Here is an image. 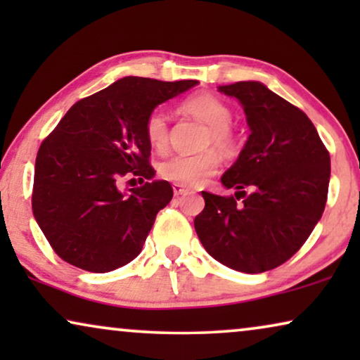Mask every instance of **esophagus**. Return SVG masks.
Listing matches in <instances>:
<instances>
[{
  "label": "esophagus",
  "instance_id": "34e87169",
  "mask_svg": "<svg viewBox=\"0 0 360 360\" xmlns=\"http://www.w3.org/2000/svg\"><path fill=\"white\" fill-rule=\"evenodd\" d=\"M172 188H174V193H175V196H180V195H186L188 193V188H186V186H184V185H180V184H174L172 185Z\"/></svg>",
  "mask_w": 360,
  "mask_h": 360
}]
</instances>
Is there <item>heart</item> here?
<instances>
[{"mask_svg": "<svg viewBox=\"0 0 360 360\" xmlns=\"http://www.w3.org/2000/svg\"><path fill=\"white\" fill-rule=\"evenodd\" d=\"M181 110L210 126L206 144H214L223 150L233 146L234 137L229 129L233 112L219 98L208 93L190 96L188 100L181 103ZM146 137L155 150H164L169 144V124H167L165 112L162 110H154L147 116ZM218 154L214 150H205L200 154L172 155L162 162L159 172L165 180L185 186H200L218 170Z\"/></svg>", "mask_w": 360, "mask_h": 360, "instance_id": "heart-1", "label": "heart"}]
</instances>
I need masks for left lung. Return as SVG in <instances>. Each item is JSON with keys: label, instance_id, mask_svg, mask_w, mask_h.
Returning <instances> with one entry per match:
<instances>
[{"label": "left lung", "instance_id": "obj_1", "mask_svg": "<svg viewBox=\"0 0 360 360\" xmlns=\"http://www.w3.org/2000/svg\"><path fill=\"white\" fill-rule=\"evenodd\" d=\"M218 91L240 103L250 134L221 176L234 196L201 191L205 210L195 231L226 267L267 272L287 262L321 219L331 159L309 117L264 83L238 82Z\"/></svg>", "mask_w": 360, "mask_h": 360}]
</instances>
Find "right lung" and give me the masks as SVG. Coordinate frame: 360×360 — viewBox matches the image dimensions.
I'll list each match as a JSON object with an SVG mask.
<instances>
[{"instance_id":"1","label":"right lung","mask_w":360,"mask_h":360,"mask_svg":"<svg viewBox=\"0 0 360 360\" xmlns=\"http://www.w3.org/2000/svg\"><path fill=\"white\" fill-rule=\"evenodd\" d=\"M195 85L196 80L124 77L75 103L42 142L32 213L58 257L105 274L141 254L157 213L170 203L174 190L169 181L153 180L121 192L117 180L127 171L154 179L147 116Z\"/></svg>"}]
</instances>
